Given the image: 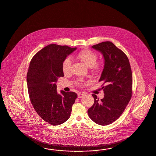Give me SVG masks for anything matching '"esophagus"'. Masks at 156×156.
I'll return each instance as SVG.
<instances>
[{"label": "esophagus", "instance_id": "esophagus-1", "mask_svg": "<svg viewBox=\"0 0 156 156\" xmlns=\"http://www.w3.org/2000/svg\"><path fill=\"white\" fill-rule=\"evenodd\" d=\"M84 94L83 93H79L78 94V98H81L82 97H83L84 96Z\"/></svg>", "mask_w": 156, "mask_h": 156}]
</instances>
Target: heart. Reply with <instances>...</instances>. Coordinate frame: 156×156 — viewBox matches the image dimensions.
I'll return each mask as SVG.
<instances>
[{
  "label": "heart",
  "instance_id": "b5f03b06",
  "mask_svg": "<svg viewBox=\"0 0 156 156\" xmlns=\"http://www.w3.org/2000/svg\"><path fill=\"white\" fill-rule=\"evenodd\" d=\"M78 59L81 60L85 65L89 67H91L96 71H98L101 68L100 63L96 62L97 60V55L94 51L90 49H84L80 51L77 54ZM72 65V60L70 57L66 58L62 62V70L63 73L66 74L70 72ZM83 83V80H80L78 84L82 85Z\"/></svg>",
  "mask_w": 156,
  "mask_h": 156
}]
</instances>
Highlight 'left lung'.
<instances>
[{
	"instance_id": "obj_1",
	"label": "left lung",
	"mask_w": 156,
	"mask_h": 156,
	"mask_svg": "<svg viewBox=\"0 0 156 156\" xmlns=\"http://www.w3.org/2000/svg\"><path fill=\"white\" fill-rule=\"evenodd\" d=\"M102 53L105 64L99 82L102 81L104 97L94 99L87 113L89 118L99 125L113 123L121 116L133 94V75L127 55L110 41L92 46Z\"/></svg>"
}]
</instances>
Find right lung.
Here are the masks:
<instances>
[{"mask_svg":"<svg viewBox=\"0 0 156 156\" xmlns=\"http://www.w3.org/2000/svg\"><path fill=\"white\" fill-rule=\"evenodd\" d=\"M76 48L55 44L48 45L34 55L27 74L30 100L38 116L53 126L63 123L70 117L77 94L62 90L57 93L56 82L64 76L63 60Z\"/></svg>","mask_w":156,"mask_h":156,"instance_id":"obj_1","label":"right lung"}]
</instances>
